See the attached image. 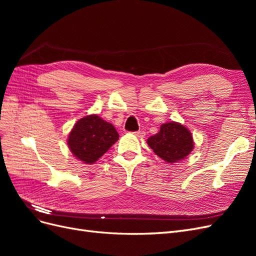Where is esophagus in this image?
<instances>
[{"label": "esophagus", "instance_id": "1", "mask_svg": "<svg viewBox=\"0 0 256 256\" xmlns=\"http://www.w3.org/2000/svg\"><path fill=\"white\" fill-rule=\"evenodd\" d=\"M134 136H136L138 138H143V136H145V132H144V131H142V130H140V131H136V132H134Z\"/></svg>", "mask_w": 256, "mask_h": 256}]
</instances>
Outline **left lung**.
Listing matches in <instances>:
<instances>
[{
    "label": "left lung",
    "instance_id": "1",
    "mask_svg": "<svg viewBox=\"0 0 256 256\" xmlns=\"http://www.w3.org/2000/svg\"><path fill=\"white\" fill-rule=\"evenodd\" d=\"M147 144L158 157L168 164L184 159L194 147L190 131L175 122L161 125L157 134L147 138Z\"/></svg>",
    "mask_w": 256,
    "mask_h": 256
}]
</instances>
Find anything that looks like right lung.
I'll return each mask as SVG.
<instances>
[{"instance_id":"1","label":"right lung","mask_w":256,"mask_h":256,"mask_svg":"<svg viewBox=\"0 0 256 256\" xmlns=\"http://www.w3.org/2000/svg\"><path fill=\"white\" fill-rule=\"evenodd\" d=\"M118 136L112 124L92 114L74 124L67 144L76 159L92 164L110 150Z\"/></svg>"}]
</instances>
